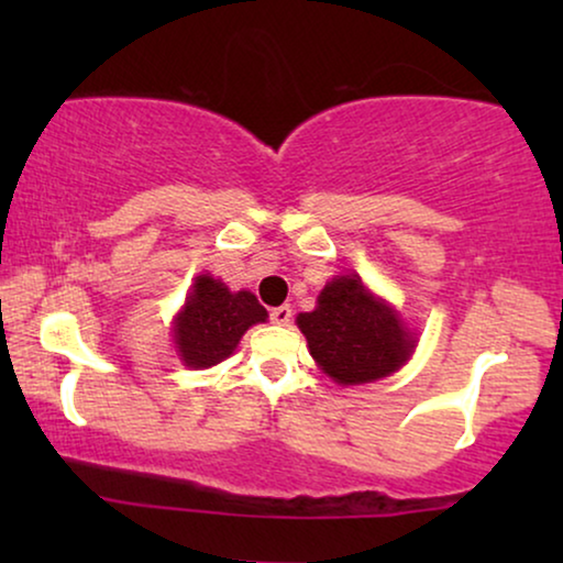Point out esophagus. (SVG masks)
<instances>
[{"label":"esophagus","instance_id":"1","mask_svg":"<svg viewBox=\"0 0 563 563\" xmlns=\"http://www.w3.org/2000/svg\"><path fill=\"white\" fill-rule=\"evenodd\" d=\"M268 318H272V322H276V325H287V322L291 320V307L289 305L274 307V310L268 312Z\"/></svg>","mask_w":563,"mask_h":563}]
</instances>
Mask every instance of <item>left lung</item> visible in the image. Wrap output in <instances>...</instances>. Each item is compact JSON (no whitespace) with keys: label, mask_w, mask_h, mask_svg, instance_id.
<instances>
[{"label":"left lung","mask_w":563,"mask_h":563,"mask_svg":"<svg viewBox=\"0 0 563 563\" xmlns=\"http://www.w3.org/2000/svg\"><path fill=\"white\" fill-rule=\"evenodd\" d=\"M312 358L338 384H366L405 364L412 338L387 305L376 302L358 276H338L318 307L297 318Z\"/></svg>","instance_id":"8db88e82"}]
</instances>
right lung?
<instances>
[{
  "mask_svg": "<svg viewBox=\"0 0 563 563\" xmlns=\"http://www.w3.org/2000/svg\"><path fill=\"white\" fill-rule=\"evenodd\" d=\"M266 320V310L251 291H228L212 276H197L187 307L176 318L174 338L184 364L207 368L235 351L241 335Z\"/></svg>",
  "mask_w": 563,
  "mask_h": 563,
  "instance_id": "add662e5",
  "label": "right lung"
}]
</instances>
